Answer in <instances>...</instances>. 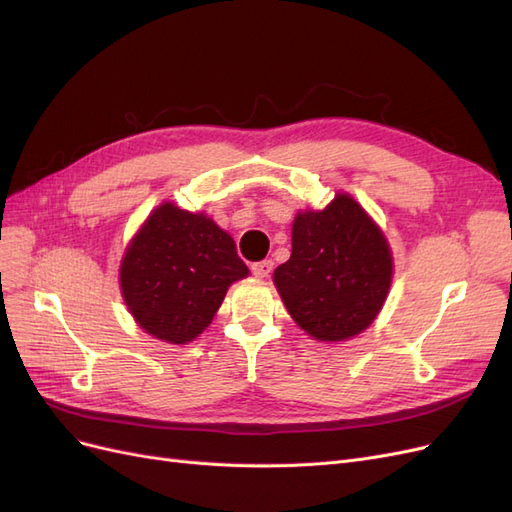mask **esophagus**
<instances>
[{
    "label": "esophagus",
    "instance_id": "1",
    "mask_svg": "<svg viewBox=\"0 0 512 512\" xmlns=\"http://www.w3.org/2000/svg\"><path fill=\"white\" fill-rule=\"evenodd\" d=\"M273 271V260H260V262H254L252 265V273L256 277H269V273Z\"/></svg>",
    "mask_w": 512,
    "mask_h": 512
}]
</instances>
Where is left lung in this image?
<instances>
[{
    "mask_svg": "<svg viewBox=\"0 0 512 512\" xmlns=\"http://www.w3.org/2000/svg\"><path fill=\"white\" fill-rule=\"evenodd\" d=\"M391 275L380 228L354 198L337 194L327 209L297 215L290 260L275 269L273 282L303 331L342 342L378 316Z\"/></svg>",
    "mask_w": 512,
    "mask_h": 512,
    "instance_id": "left-lung-1",
    "label": "left lung"
}]
</instances>
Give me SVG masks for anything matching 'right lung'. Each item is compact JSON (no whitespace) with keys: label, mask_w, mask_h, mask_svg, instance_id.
Returning a JSON list of instances; mask_svg holds the SVG:
<instances>
[{"label":"right lung","mask_w":512,"mask_h":512,"mask_svg":"<svg viewBox=\"0 0 512 512\" xmlns=\"http://www.w3.org/2000/svg\"><path fill=\"white\" fill-rule=\"evenodd\" d=\"M247 275L235 241L203 213L160 205L121 262L130 314L153 337L185 344L203 333L232 282Z\"/></svg>","instance_id":"right-lung-1"}]
</instances>
